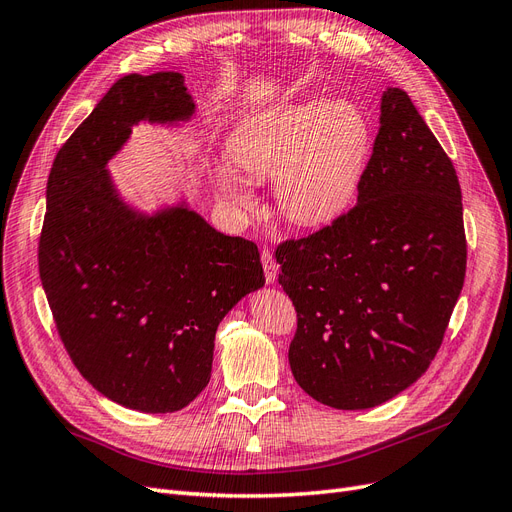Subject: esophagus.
<instances>
[{"instance_id":"34e87169","label":"esophagus","mask_w":512,"mask_h":512,"mask_svg":"<svg viewBox=\"0 0 512 512\" xmlns=\"http://www.w3.org/2000/svg\"><path fill=\"white\" fill-rule=\"evenodd\" d=\"M261 263H263V272H266L268 285H272V282L276 280V274H278V263H276L274 255L270 251H263L261 253Z\"/></svg>"}]
</instances>
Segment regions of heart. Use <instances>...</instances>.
I'll return each mask as SVG.
<instances>
[{
	"label": "heart",
	"mask_w": 512,
	"mask_h": 512,
	"mask_svg": "<svg viewBox=\"0 0 512 512\" xmlns=\"http://www.w3.org/2000/svg\"><path fill=\"white\" fill-rule=\"evenodd\" d=\"M227 151L251 179L274 177L278 211L291 223L318 227L356 200L371 156V124L350 99L308 97L242 120ZM219 185L234 204L253 206L249 181L234 170H219Z\"/></svg>",
	"instance_id": "b5f03b06"
}]
</instances>
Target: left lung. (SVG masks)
I'll return each mask as SVG.
<instances>
[{
    "label": "left lung",
    "instance_id": "1",
    "mask_svg": "<svg viewBox=\"0 0 512 512\" xmlns=\"http://www.w3.org/2000/svg\"><path fill=\"white\" fill-rule=\"evenodd\" d=\"M356 206L282 242L278 282L297 310L295 382L333 409H371L418 382L466 274L451 160L401 88H386Z\"/></svg>",
    "mask_w": 512,
    "mask_h": 512
}]
</instances>
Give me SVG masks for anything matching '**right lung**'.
I'll return each mask as SVG.
<instances>
[{"label": "right lung", "mask_w": 512, "mask_h": 512, "mask_svg": "<svg viewBox=\"0 0 512 512\" xmlns=\"http://www.w3.org/2000/svg\"><path fill=\"white\" fill-rule=\"evenodd\" d=\"M196 116L177 71L113 84L56 154L40 236V278L73 365L109 401L173 413L211 380L215 333L266 285L257 244L217 232L187 198L141 211L107 168L132 126Z\"/></svg>", "instance_id": "add662e5"}]
</instances>
